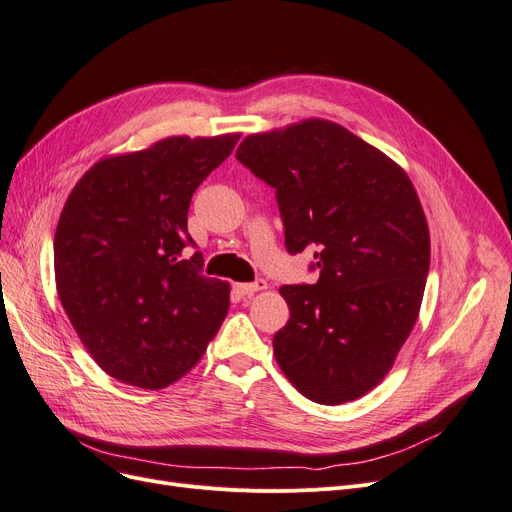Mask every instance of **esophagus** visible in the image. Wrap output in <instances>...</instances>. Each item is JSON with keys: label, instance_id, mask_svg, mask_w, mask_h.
Segmentation results:
<instances>
[{"label": "esophagus", "instance_id": "34e87169", "mask_svg": "<svg viewBox=\"0 0 512 512\" xmlns=\"http://www.w3.org/2000/svg\"><path fill=\"white\" fill-rule=\"evenodd\" d=\"M235 290H237L239 294H243V296H252V294H256V292L267 290V281L258 279V281H254V283H235Z\"/></svg>", "mask_w": 512, "mask_h": 512}]
</instances>
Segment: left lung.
Segmentation results:
<instances>
[{"label":"left lung","instance_id":"obj_1","mask_svg":"<svg viewBox=\"0 0 512 512\" xmlns=\"http://www.w3.org/2000/svg\"><path fill=\"white\" fill-rule=\"evenodd\" d=\"M237 159L277 189L285 248L315 250L319 279L281 285L290 321L277 365L306 399L355 401L378 386L412 334L431 235L410 176L330 119L245 136Z\"/></svg>","mask_w":512,"mask_h":512}]
</instances>
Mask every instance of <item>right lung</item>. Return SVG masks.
Wrapping results in <instances>:
<instances>
[{
    "label": "right lung",
    "mask_w": 512,
    "mask_h": 512,
    "mask_svg": "<svg viewBox=\"0 0 512 512\" xmlns=\"http://www.w3.org/2000/svg\"><path fill=\"white\" fill-rule=\"evenodd\" d=\"M239 132L168 136L98 159L77 180L54 233L60 304L92 359L115 380L174 384L206 353L229 313L231 285L182 258L191 197Z\"/></svg>",
    "instance_id": "add662e5"
}]
</instances>
